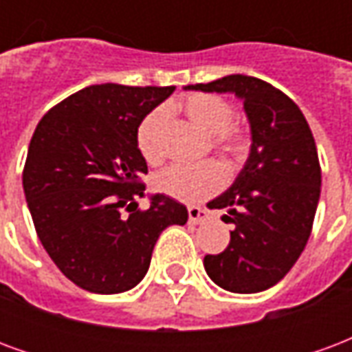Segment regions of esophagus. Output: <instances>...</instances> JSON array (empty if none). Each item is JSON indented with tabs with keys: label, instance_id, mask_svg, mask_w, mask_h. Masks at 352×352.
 Wrapping results in <instances>:
<instances>
[{
	"label": "esophagus",
	"instance_id": "34e87169",
	"mask_svg": "<svg viewBox=\"0 0 352 352\" xmlns=\"http://www.w3.org/2000/svg\"><path fill=\"white\" fill-rule=\"evenodd\" d=\"M209 219V211L207 209H201V207L190 206L188 207V221L192 224H201V222H206Z\"/></svg>",
	"mask_w": 352,
	"mask_h": 352
}]
</instances>
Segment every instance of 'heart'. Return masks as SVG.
<instances>
[{
	"label": "heart",
	"mask_w": 352,
	"mask_h": 352,
	"mask_svg": "<svg viewBox=\"0 0 352 352\" xmlns=\"http://www.w3.org/2000/svg\"><path fill=\"white\" fill-rule=\"evenodd\" d=\"M184 115L207 135H219L214 145L232 160H241L249 153V135L232 124L234 107L214 94H192L183 101ZM166 122V111L154 109L141 120L138 128V148L148 164H158L164 158L162 128ZM226 175L217 164L206 162L198 166L177 164L154 177V188L169 198L184 204H196L213 196L222 188Z\"/></svg>",
	"instance_id": "b5f03b06"
}]
</instances>
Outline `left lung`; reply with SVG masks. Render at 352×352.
<instances>
[{
  "label": "left lung",
  "mask_w": 352,
  "mask_h": 352,
  "mask_svg": "<svg viewBox=\"0 0 352 352\" xmlns=\"http://www.w3.org/2000/svg\"><path fill=\"white\" fill-rule=\"evenodd\" d=\"M184 90L236 94L251 126V153L234 184L211 199L234 222L221 254L204 267L230 292L254 294L277 285L300 258L320 198V164L309 124L294 101L270 82L228 75Z\"/></svg>",
  "instance_id": "obj_1"
}]
</instances>
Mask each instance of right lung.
<instances>
[{"label": "right lung", "instance_id": "add662e5", "mask_svg": "<svg viewBox=\"0 0 352 352\" xmlns=\"http://www.w3.org/2000/svg\"><path fill=\"white\" fill-rule=\"evenodd\" d=\"M175 87L92 85L43 116L28 148L22 184L39 241L77 287L118 294L141 283L162 230L183 226L177 199L145 196L138 128Z\"/></svg>", "mask_w": 352, "mask_h": 352}]
</instances>
